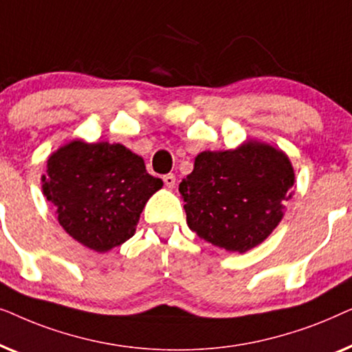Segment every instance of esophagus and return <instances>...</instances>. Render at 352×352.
<instances>
[{
  "mask_svg": "<svg viewBox=\"0 0 352 352\" xmlns=\"http://www.w3.org/2000/svg\"><path fill=\"white\" fill-rule=\"evenodd\" d=\"M163 182H165V186L168 187V189H173L176 184V177H175V175H165L163 176Z\"/></svg>",
  "mask_w": 352,
  "mask_h": 352,
  "instance_id": "esophagus-1",
  "label": "esophagus"
}]
</instances>
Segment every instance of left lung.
I'll use <instances>...</instances> for the list:
<instances>
[{"label": "left lung", "instance_id": "left-lung-1", "mask_svg": "<svg viewBox=\"0 0 352 352\" xmlns=\"http://www.w3.org/2000/svg\"><path fill=\"white\" fill-rule=\"evenodd\" d=\"M293 184L287 153L250 139L229 151L200 152L179 194L192 232L226 252L245 253L280 223Z\"/></svg>", "mask_w": 352, "mask_h": 352}]
</instances>
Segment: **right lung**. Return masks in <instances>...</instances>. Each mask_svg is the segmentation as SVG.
<instances>
[{"mask_svg": "<svg viewBox=\"0 0 352 352\" xmlns=\"http://www.w3.org/2000/svg\"><path fill=\"white\" fill-rule=\"evenodd\" d=\"M163 181L146 171L142 157L122 144H64L47 158L43 195L57 221L86 248L105 253L131 239L147 200Z\"/></svg>", "mask_w": 352, "mask_h": 352, "instance_id": "1", "label": "right lung"}]
</instances>
